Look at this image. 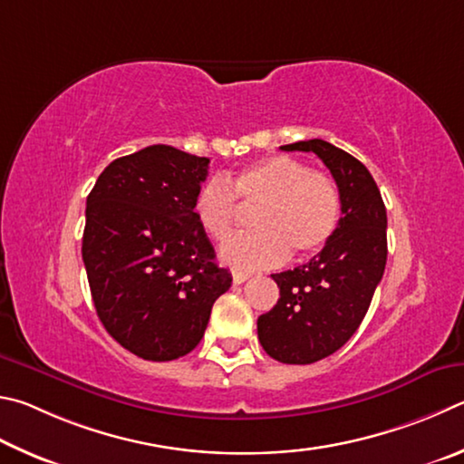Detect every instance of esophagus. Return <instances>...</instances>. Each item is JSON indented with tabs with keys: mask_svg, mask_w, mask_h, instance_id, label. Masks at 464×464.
Segmentation results:
<instances>
[{
	"mask_svg": "<svg viewBox=\"0 0 464 464\" xmlns=\"http://www.w3.org/2000/svg\"><path fill=\"white\" fill-rule=\"evenodd\" d=\"M246 279H250V273H245V271H234L232 273L234 285H242V283H245Z\"/></svg>",
	"mask_w": 464,
	"mask_h": 464,
	"instance_id": "1",
	"label": "esophagus"
}]
</instances>
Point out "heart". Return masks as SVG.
Wrapping results in <instances>:
<instances>
[{"instance_id": "1", "label": "heart", "mask_w": 464, "mask_h": 464, "mask_svg": "<svg viewBox=\"0 0 464 464\" xmlns=\"http://www.w3.org/2000/svg\"><path fill=\"white\" fill-rule=\"evenodd\" d=\"M256 209L255 234L234 238L222 261L237 269H258L320 253L334 237L343 201L334 179L287 154H277L227 177H211L199 187L193 216L211 240L226 242L237 232L240 206Z\"/></svg>"}]
</instances>
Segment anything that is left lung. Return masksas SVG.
Wrapping results in <instances>:
<instances>
[{
  "mask_svg": "<svg viewBox=\"0 0 464 464\" xmlns=\"http://www.w3.org/2000/svg\"><path fill=\"white\" fill-rule=\"evenodd\" d=\"M314 152L330 169L343 201L334 237L310 263L273 275L279 299L256 322L271 359L312 364L359 330L387 263V211L369 169L320 138L281 146Z\"/></svg>",
  "mask_w": 464,
  "mask_h": 464,
  "instance_id": "obj_1",
  "label": "left lung"
}]
</instances>
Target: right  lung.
<instances>
[{"label":"right lung","mask_w":464,"mask_h":464,"mask_svg":"<svg viewBox=\"0 0 464 464\" xmlns=\"http://www.w3.org/2000/svg\"><path fill=\"white\" fill-rule=\"evenodd\" d=\"M209 159L167 144L120 157L87 195L83 263L108 334L144 361L199 344L211 305L232 285L193 216Z\"/></svg>","instance_id":"add662e5"}]
</instances>
